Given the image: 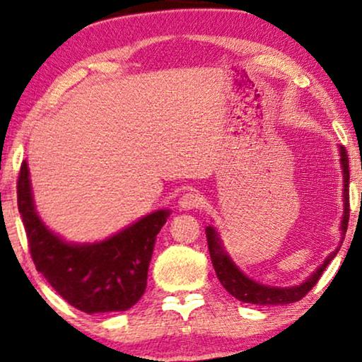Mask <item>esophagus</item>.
Segmentation results:
<instances>
[{
	"mask_svg": "<svg viewBox=\"0 0 362 362\" xmlns=\"http://www.w3.org/2000/svg\"><path fill=\"white\" fill-rule=\"evenodd\" d=\"M199 204H201V196L194 191L185 192V194L180 197V207H181V209H185V211L197 209Z\"/></svg>",
	"mask_w": 362,
	"mask_h": 362,
	"instance_id": "esophagus-1",
	"label": "esophagus"
}]
</instances>
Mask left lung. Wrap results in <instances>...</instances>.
Segmentation results:
<instances>
[{"label": "left lung", "instance_id": "8db88e82", "mask_svg": "<svg viewBox=\"0 0 362 362\" xmlns=\"http://www.w3.org/2000/svg\"><path fill=\"white\" fill-rule=\"evenodd\" d=\"M341 151V165H343V175H344V214L343 221H341V230L343 235L348 230V222H349V160H348V151L344 146H339ZM207 235V247H209V254L212 265H214L216 275L222 286L229 291L232 296H235L237 300L244 301V303H254V305H288L300 301L313 286L318 284L321 274H323L326 267L331 260L334 259V255L338 254L339 249L331 252L328 259L325 260V264L318 267V270L310 276L308 280L298 286H288V288H276V286H265L254 281L249 276H245L242 272L237 269L234 262L230 260V257L226 254L222 249L217 232L212 227L206 229Z\"/></svg>", "mask_w": 362, "mask_h": 362}]
</instances>
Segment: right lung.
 <instances>
[{"label": "right lung", "mask_w": 362, "mask_h": 362, "mask_svg": "<svg viewBox=\"0 0 362 362\" xmlns=\"http://www.w3.org/2000/svg\"><path fill=\"white\" fill-rule=\"evenodd\" d=\"M16 187L36 270L69 305L83 313H107L125 311L141 298L156 235L170 211L153 212L100 244L74 245L54 235L37 217L26 161Z\"/></svg>", "instance_id": "1"}]
</instances>
